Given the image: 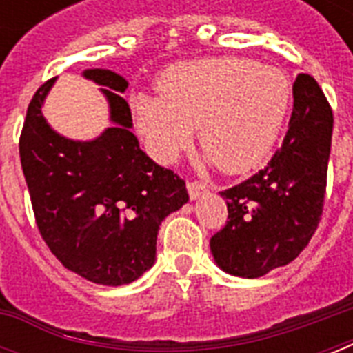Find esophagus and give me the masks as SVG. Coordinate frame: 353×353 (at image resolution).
Returning a JSON list of instances; mask_svg holds the SVG:
<instances>
[{"instance_id":"34e87169","label":"esophagus","mask_w":353,"mask_h":353,"mask_svg":"<svg viewBox=\"0 0 353 353\" xmlns=\"http://www.w3.org/2000/svg\"><path fill=\"white\" fill-rule=\"evenodd\" d=\"M187 190H188V198L192 199H198L201 198L205 192H207V188H205V185H201V183L198 181H187Z\"/></svg>"}]
</instances>
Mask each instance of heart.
Instances as JSON below:
<instances>
[{
  "instance_id": "heart-1",
  "label": "heart",
  "mask_w": 353,
  "mask_h": 353,
  "mask_svg": "<svg viewBox=\"0 0 353 353\" xmlns=\"http://www.w3.org/2000/svg\"><path fill=\"white\" fill-rule=\"evenodd\" d=\"M291 102L282 69L247 58H201L170 65L157 97H130L135 130L161 163H174L198 128L205 161L225 174L251 170L276 143Z\"/></svg>"
}]
</instances>
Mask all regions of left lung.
I'll list each match as a JSON object with an SVG mask.
<instances>
[{
  "label": "left lung",
  "instance_id": "left-lung-1",
  "mask_svg": "<svg viewBox=\"0 0 353 353\" xmlns=\"http://www.w3.org/2000/svg\"><path fill=\"white\" fill-rule=\"evenodd\" d=\"M334 115L313 77L293 84V112L284 143L265 168L227 188L229 221L210 238L216 265L258 279L293 262L323 214Z\"/></svg>",
  "mask_w": 353,
  "mask_h": 353
}]
</instances>
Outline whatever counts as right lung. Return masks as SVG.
Instances as JSON below:
<instances>
[{
  "instance_id": "right-lung-1",
  "label": "right lung",
  "mask_w": 353,
  "mask_h": 353,
  "mask_svg": "<svg viewBox=\"0 0 353 353\" xmlns=\"http://www.w3.org/2000/svg\"><path fill=\"white\" fill-rule=\"evenodd\" d=\"M82 77L101 85L110 128L91 141L52 130L41 108L54 77L30 101L19 159L36 223L52 254L93 284L124 285L155 263L161 221L187 203V187L139 146L121 97L128 80L110 69H85Z\"/></svg>"
}]
</instances>
